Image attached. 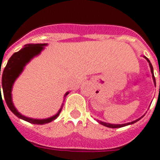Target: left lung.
<instances>
[{
	"label": "left lung",
	"instance_id": "8db88e82",
	"mask_svg": "<svg viewBox=\"0 0 160 160\" xmlns=\"http://www.w3.org/2000/svg\"><path fill=\"white\" fill-rule=\"evenodd\" d=\"M145 57V59H147V61H148L149 65H150V68H151V73H152V78H153V80H154V83H155V76H154V72H153V66L152 65H151V61H149V59L147 58V57ZM145 115H143L142 117H140V118H138V119L135 120V121H131V122H129V123H126V124H122V125H114V124H109V123H106V122H103V121H97L99 123V124H101V125H104V126L106 127H108V128H121V127H124V126H126V125H132V124H134L135 122H137V121H138L139 120L142 119L143 117H144Z\"/></svg>",
	"mask_w": 160,
	"mask_h": 160
}]
</instances>
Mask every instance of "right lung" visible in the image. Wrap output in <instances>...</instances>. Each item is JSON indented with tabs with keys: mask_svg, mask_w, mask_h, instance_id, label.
<instances>
[{
	"mask_svg": "<svg viewBox=\"0 0 160 160\" xmlns=\"http://www.w3.org/2000/svg\"><path fill=\"white\" fill-rule=\"evenodd\" d=\"M47 43H35V44H27L24 46V48L19 50L17 52L13 53L12 57L9 58L8 61L7 65L4 69L3 73H2V80H1V87L3 89L4 98L5 99L6 104L10 109V111L14 114L16 117L24 121L30 122L31 124L35 125H43L47 123L51 122L57 119V117L61 113V109L63 107V104L61 106L58 112L56 115L52 116V117H49L47 119H33V118H29L25 116L22 115L21 113H19L18 110L15 108L14 105L12 101V88L14 83L15 80L18 78V76L21 74L22 72L24 67L26 66L28 62L31 61L34 57L39 55L41 51L44 48V46H46ZM1 75V71H0ZM0 91H1V85H0ZM69 94V92H66L65 97ZM65 100V99H64Z\"/></svg>",
	"mask_w": 160,
	"mask_h": 160,
	"instance_id": "1",
	"label": "right lung"
}]
</instances>
